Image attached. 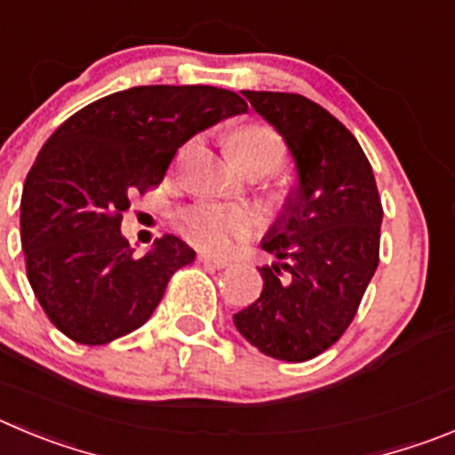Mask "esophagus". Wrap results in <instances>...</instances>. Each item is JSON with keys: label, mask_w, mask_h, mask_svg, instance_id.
Listing matches in <instances>:
<instances>
[{"label": "esophagus", "mask_w": 455, "mask_h": 455, "mask_svg": "<svg viewBox=\"0 0 455 455\" xmlns=\"http://www.w3.org/2000/svg\"><path fill=\"white\" fill-rule=\"evenodd\" d=\"M200 264H205V266H212V268H228L230 266V261L228 259H220V257H212V255H198Z\"/></svg>", "instance_id": "1"}]
</instances>
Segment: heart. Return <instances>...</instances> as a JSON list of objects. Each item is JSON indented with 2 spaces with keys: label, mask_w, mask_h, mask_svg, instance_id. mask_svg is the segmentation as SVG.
<instances>
[{
  "label": "heart",
  "mask_w": 455,
  "mask_h": 455,
  "mask_svg": "<svg viewBox=\"0 0 455 455\" xmlns=\"http://www.w3.org/2000/svg\"><path fill=\"white\" fill-rule=\"evenodd\" d=\"M230 153L241 169L264 166L273 173L286 156L284 140L277 131L264 124H248L232 132ZM180 235L189 243L210 252H223L236 241H245L255 235L257 219L243 207H228L219 203H191L176 214Z\"/></svg>",
  "instance_id": "heart-1"
}]
</instances>
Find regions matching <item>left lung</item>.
<instances>
[{
	"label": "left lung",
	"mask_w": 455,
	"mask_h": 455,
	"mask_svg": "<svg viewBox=\"0 0 455 455\" xmlns=\"http://www.w3.org/2000/svg\"><path fill=\"white\" fill-rule=\"evenodd\" d=\"M243 97L284 137L299 185L261 243L277 259L259 268L264 291L235 324L266 356L302 363L356 315L379 266L381 198L356 137L323 106L293 92Z\"/></svg>",
	"instance_id": "obj_1"
}]
</instances>
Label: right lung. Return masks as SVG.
<instances>
[{"mask_svg": "<svg viewBox=\"0 0 455 455\" xmlns=\"http://www.w3.org/2000/svg\"><path fill=\"white\" fill-rule=\"evenodd\" d=\"M245 110L220 87L140 85L90 103L49 137L24 182L20 232L28 284L67 339L106 345L151 318L196 252L164 235L137 259L119 230L128 198L160 185L196 132Z\"/></svg>", "mask_w": 455, "mask_h": 455, "instance_id": "obj_1", "label": "right lung"}]
</instances>
